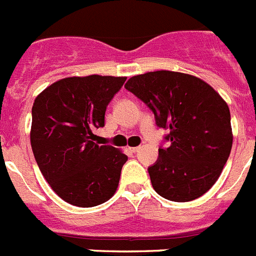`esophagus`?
Segmentation results:
<instances>
[{
  "mask_svg": "<svg viewBox=\"0 0 256 256\" xmlns=\"http://www.w3.org/2000/svg\"><path fill=\"white\" fill-rule=\"evenodd\" d=\"M140 146H132V148H130V150L132 152V153H136V152H139Z\"/></svg>",
  "mask_w": 256,
  "mask_h": 256,
  "instance_id": "esophagus-1",
  "label": "esophagus"
}]
</instances>
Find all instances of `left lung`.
<instances>
[{
    "label": "left lung",
    "instance_id": "1",
    "mask_svg": "<svg viewBox=\"0 0 256 256\" xmlns=\"http://www.w3.org/2000/svg\"><path fill=\"white\" fill-rule=\"evenodd\" d=\"M148 106L158 128L168 130V148L148 167L152 185L162 198L190 202L216 184L232 148L231 114L210 85L188 74L154 71L125 84Z\"/></svg>",
    "mask_w": 256,
    "mask_h": 256
}]
</instances>
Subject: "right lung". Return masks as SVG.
Listing matches in <instances>:
<instances>
[{
    "instance_id": "right-lung-1",
    "label": "right lung",
    "mask_w": 256,
    "mask_h": 256,
    "mask_svg": "<svg viewBox=\"0 0 256 256\" xmlns=\"http://www.w3.org/2000/svg\"><path fill=\"white\" fill-rule=\"evenodd\" d=\"M126 78H66L39 94L32 108L34 158L52 190L68 204L90 208L116 192L128 156L98 145L108 103Z\"/></svg>"
}]
</instances>
